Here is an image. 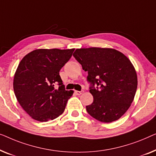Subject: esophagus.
<instances>
[{"mask_svg": "<svg viewBox=\"0 0 156 156\" xmlns=\"http://www.w3.org/2000/svg\"><path fill=\"white\" fill-rule=\"evenodd\" d=\"M82 93H83V91H78V90L75 91L76 95H80V94H82Z\"/></svg>", "mask_w": 156, "mask_h": 156, "instance_id": "1", "label": "esophagus"}]
</instances>
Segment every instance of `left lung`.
Segmentation results:
<instances>
[{"mask_svg":"<svg viewBox=\"0 0 156 156\" xmlns=\"http://www.w3.org/2000/svg\"><path fill=\"white\" fill-rule=\"evenodd\" d=\"M73 56L87 71L93 102L87 113L98 121L119 119L130 107L137 89V75L127 57L113 49H78Z\"/></svg>","mask_w":156,"mask_h":156,"instance_id":"obj_1","label":"left lung"}]
</instances>
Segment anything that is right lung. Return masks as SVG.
Wrapping results in <instances>:
<instances>
[{
  "mask_svg": "<svg viewBox=\"0 0 156 156\" xmlns=\"http://www.w3.org/2000/svg\"><path fill=\"white\" fill-rule=\"evenodd\" d=\"M72 49H37L22 59L15 72L13 89L24 110L39 122L61 115L73 95L66 90L59 71L71 58ZM57 84L59 87L55 88Z\"/></svg>",
  "mask_w": 156,
  "mask_h": 156,
  "instance_id": "1",
  "label": "right lung"
}]
</instances>
